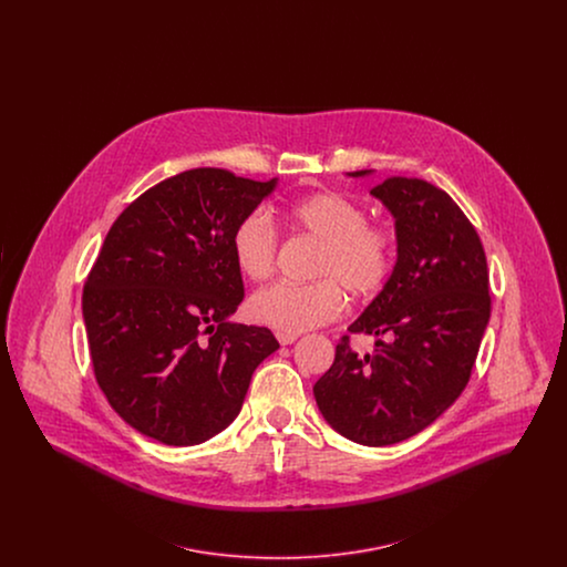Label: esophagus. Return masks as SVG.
<instances>
[{"label":"esophagus","instance_id":"34e87169","mask_svg":"<svg viewBox=\"0 0 567 567\" xmlns=\"http://www.w3.org/2000/svg\"><path fill=\"white\" fill-rule=\"evenodd\" d=\"M276 340L282 344V347H289V344H293L297 340L296 333H282V331H278L276 333Z\"/></svg>","mask_w":567,"mask_h":567}]
</instances>
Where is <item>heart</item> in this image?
<instances>
[{"label": "heart", "mask_w": 567, "mask_h": 567, "mask_svg": "<svg viewBox=\"0 0 567 567\" xmlns=\"http://www.w3.org/2000/svg\"><path fill=\"white\" fill-rule=\"evenodd\" d=\"M297 231L321 243L315 259V282H276L255 293L248 310L257 323L282 333L333 321L352 299H372L386 285L395 264V240L389 229L370 225L365 208L349 195L323 190L293 202L285 210ZM231 250L238 270L261 282L276 266L278 236L270 218L250 213L236 225Z\"/></svg>", "instance_id": "b5f03b06"}]
</instances>
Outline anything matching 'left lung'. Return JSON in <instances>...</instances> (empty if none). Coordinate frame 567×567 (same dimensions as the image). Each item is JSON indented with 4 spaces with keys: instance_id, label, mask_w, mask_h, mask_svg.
Wrapping results in <instances>:
<instances>
[{
    "instance_id": "left-lung-1",
    "label": "left lung",
    "mask_w": 567,
    "mask_h": 567,
    "mask_svg": "<svg viewBox=\"0 0 567 567\" xmlns=\"http://www.w3.org/2000/svg\"><path fill=\"white\" fill-rule=\"evenodd\" d=\"M372 169L351 172L365 178ZM395 220L398 259L351 333H374L359 357L344 336L315 384L324 421L363 446L408 440L463 393L491 317L485 248L449 193L393 176L370 190Z\"/></svg>"
}]
</instances>
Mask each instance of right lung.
I'll return each mask as SVG.
<instances>
[{
    "label": "right lung",
    "instance_id": "obj_1",
    "mask_svg": "<svg viewBox=\"0 0 567 567\" xmlns=\"http://www.w3.org/2000/svg\"><path fill=\"white\" fill-rule=\"evenodd\" d=\"M276 187L197 167L142 193L110 227L82 319L97 384L135 432L169 446L210 440L280 349L268 327L229 321L244 297L234 229Z\"/></svg>",
    "mask_w": 567,
    "mask_h": 567
}]
</instances>
